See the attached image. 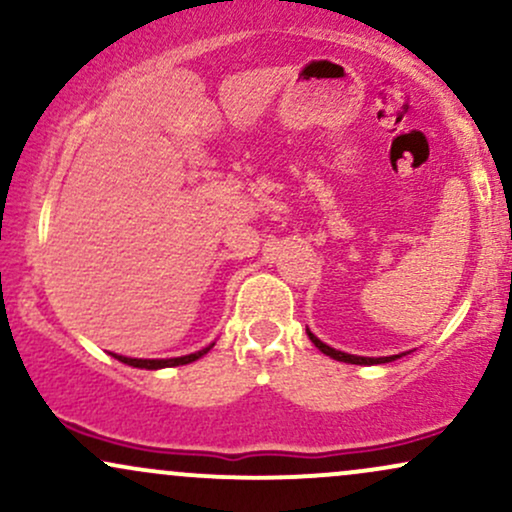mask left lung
Returning <instances> with one entry per match:
<instances>
[{
	"instance_id": "left-lung-1",
	"label": "left lung",
	"mask_w": 512,
	"mask_h": 512,
	"mask_svg": "<svg viewBox=\"0 0 512 512\" xmlns=\"http://www.w3.org/2000/svg\"><path fill=\"white\" fill-rule=\"evenodd\" d=\"M308 332V337H310V342H313L317 349L322 351V354H327L330 358H334V361H344V363H356V366H375V363H390V361H395V358H399V356H383V358H368V356H354V354H344V351H337V349H332V346H327L325 342H320V339L315 337L313 332L310 330H305Z\"/></svg>"
}]
</instances>
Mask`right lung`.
<instances>
[{
	"label": "right lung",
	"instance_id": "add662e5",
	"mask_svg": "<svg viewBox=\"0 0 512 512\" xmlns=\"http://www.w3.org/2000/svg\"><path fill=\"white\" fill-rule=\"evenodd\" d=\"M214 344L204 346L202 351H195V354H187V356H178V358H127V356H117L113 354L117 361L127 363V366H134V368H146V370H158V368H170V366H185V363H192L197 361V358H202L207 351L211 349Z\"/></svg>",
	"mask_w": 512,
	"mask_h": 512
}]
</instances>
